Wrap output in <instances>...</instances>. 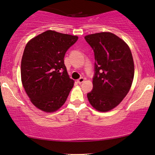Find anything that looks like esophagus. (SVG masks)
<instances>
[{"mask_svg":"<svg viewBox=\"0 0 155 155\" xmlns=\"http://www.w3.org/2000/svg\"><path fill=\"white\" fill-rule=\"evenodd\" d=\"M84 80H85L84 78L81 77V78H78V79L77 80V82H78L79 84H81V83H83V82L84 81Z\"/></svg>","mask_w":155,"mask_h":155,"instance_id":"obj_1","label":"esophagus"}]
</instances>
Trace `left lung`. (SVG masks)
Returning a JSON list of instances; mask_svg holds the SVG:
<instances>
[{"instance_id":"1","label":"left lung","mask_w":155,"mask_h":155,"mask_svg":"<svg viewBox=\"0 0 155 155\" xmlns=\"http://www.w3.org/2000/svg\"><path fill=\"white\" fill-rule=\"evenodd\" d=\"M84 38L95 55L93 87L87 97L95 109L107 112L120 103L131 86L134 77L131 52L123 40L110 32Z\"/></svg>"}]
</instances>
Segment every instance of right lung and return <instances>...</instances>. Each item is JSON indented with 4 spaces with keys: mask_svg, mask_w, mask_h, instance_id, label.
Wrapping results in <instances>:
<instances>
[{
    "mask_svg": "<svg viewBox=\"0 0 155 155\" xmlns=\"http://www.w3.org/2000/svg\"><path fill=\"white\" fill-rule=\"evenodd\" d=\"M78 37L48 30L26 45L21 62L24 88L37 108L53 112L66 101L74 86L64 62Z\"/></svg>",
    "mask_w": 155,
    "mask_h": 155,
    "instance_id": "right-lung-1",
    "label": "right lung"
}]
</instances>
